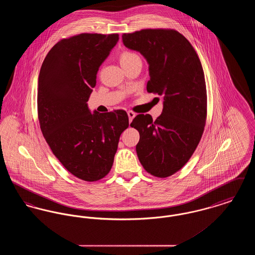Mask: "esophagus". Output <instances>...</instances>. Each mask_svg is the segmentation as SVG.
Instances as JSON below:
<instances>
[{
  "label": "esophagus",
  "instance_id": "esophagus-1",
  "mask_svg": "<svg viewBox=\"0 0 255 255\" xmlns=\"http://www.w3.org/2000/svg\"><path fill=\"white\" fill-rule=\"evenodd\" d=\"M127 114H128V117H129V122L131 123L133 120V118L135 117V113H133V111H128Z\"/></svg>",
  "mask_w": 255,
  "mask_h": 255
}]
</instances>
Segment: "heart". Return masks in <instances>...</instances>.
I'll list each match as a JSON object with an SVG mask.
<instances>
[{"mask_svg":"<svg viewBox=\"0 0 255 255\" xmlns=\"http://www.w3.org/2000/svg\"><path fill=\"white\" fill-rule=\"evenodd\" d=\"M138 57L139 56L136 53L126 50V51L122 52V54L120 56V61H121V64H124V63H128V62L133 60L135 58H138Z\"/></svg>","mask_w":255,"mask_h":255,"instance_id":"heart-1","label":"heart"}]
</instances>
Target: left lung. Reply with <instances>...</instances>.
I'll use <instances>...</instances> for the list:
<instances>
[{
  "label": "left lung",
  "instance_id": "obj_1",
  "mask_svg": "<svg viewBox=\"0 0 255 255\" xmlns=\"http://www.w3.org/2000/svg\"><path fill=\"white\" fill-rule=\"evenodd\" d=\"M122 41L149 64L147 92L163 97L156 121L141 114L131 123L139 133L137 157L149 174L169 177L191 158L205 130L207 96L201 61L189 41L175 29L144 28L123 33Z\"/></svg>",
  "mask_w": 255,
  "mask_h": 255
}]
</instances>
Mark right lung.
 I'll use <instances>...</instances> for the list:
<instances>
[{
  "label": "right lung",
  "instance_id": "obj_1",
  "mask_svg": "<svg viewBox=\"0 0 255 255\" xmlns=\"http://www.w3.org/2000/svg\"><path fill=\"white\" fill-rule=\"evenodd\" d=\"M118 33H81L61 39L42 64L38 78L40 128L53 155L76 178L97 182L113 166L122 132L123 110L92 114L87 106L97 73Z\"/></svg>",
  "mask_w": 255,
  "mask_h": 255
}]
</instances>
